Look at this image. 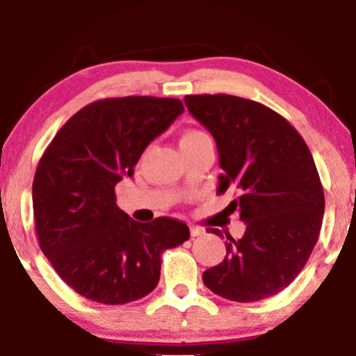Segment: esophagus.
Returning a JSON list of instances; mask_svg holds the SVG:
<instances>
[{
	"label": "esophagus",
	"mask_w": 356,
	"mask_h": 356,
	"mask_svg": "<svg viewBox=\"0 0 356 356\" xmlns=\"http://www.w3.org/2000/svg\"><path fill=\"white\" fill-rule=\"evenodd\" d=\"M189 232H191V236H201V235H204V233H206V230H204V228L196 227V225L189 227Z\"/></svg>",
	"instance_id": "34e87169"
}]
</instances>
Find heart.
I'll return each mask as SVG.
<instances>
[{"instance_id": "b5f03b06", "label": "heart", "mask_w": 356, "mask_h": 356, "mask_svg": "<svg viewBox=\"0 0 356 356\" xmlns=\"http://www.w3.org/2000/svg\"><path fill=\"white\" fill-rule=\"evenodd\" d=\"M206 139H211L207 136V133H204V131L196 129V128H189L186 131H183L181 138H179V147L181 149L189 147V145H194V144L201 143V140H206Z\"/></svg>"}]
</instances>
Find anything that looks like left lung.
I'll return each instance as SVG.
<instances>
[{"label": "left lung", "mask_w": 356, "mask_h": 356, "mask_svg": "<svg viewBox=\"0 0 356 356\" xmlns=\"http://www.w3.org/2000/svg\"><path fill=\"white\" fill-rule=\"evenodd\" d=\"M189 113L211 131L223 172L217 194L238 193L228 207L246 223L227 256L202 274L222 298L251 303L277 295L300 274L324 216V191L308 145L284 116L259 102L227 94L184 97ZM222 236V232L212 228Z\"/></svg>", "instance_id": "obj_1"}]
</instances>
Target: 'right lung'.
I'll use <instances>...</instances> for the list:
<instances>
[{"label":"right lung","instance_id":"1","mask_svg":"<svg viewBox=\"0 0 356 356\" xmlns=\"http://www.w3.org/2000/svg\"><path fill=\"white\" fill-rule=\"evenodd\" d=\"M184 111L181 100L118 97L92 102L63 124L37 165L35 232L58 275L87 300L124 305L160 280L162 252L189 240L170 217L140 223L116 206L144 149Z\"/></svg>","mask_w":356,"mask_h":356}]
</instances>
